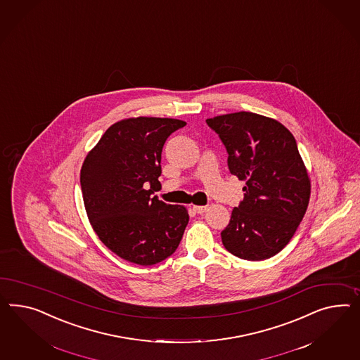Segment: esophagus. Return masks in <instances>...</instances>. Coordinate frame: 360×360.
<instances>
[{"label": "esophagus", "instance_id": "1", "mask_svg": "<svg viewBox=\"0 0 360 360\" xmlns=\"http://www.w3.org/2000/svg\"><path fill=\"white\" fill-rule=\"evenodd\" d=\"M193 208H194V211L196 214H205V211L208 210L207 205H194Z\"/></svg>", "mask_w": 360, "mask_h": 360}]
</instances>
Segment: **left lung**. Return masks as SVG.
I'll return each mask as SVG.
<instances>
[{"mask_svg":"<svg viewBox=\"0 0 360 360\" xmlns=\"http://www.w3.org/2000/svg\"><path fill=\"white\" fill-rule=\"evenodd\" d=\"M205 122L226 148L231 173L246 182L223 245L241 259L271 258L290 243L309 205L311 179L296 140L278 120L254 112Z\"/></svg>","mask_w":360,"mask_h":360,"instance_id":"1","label":"left lung"}]
</instances>
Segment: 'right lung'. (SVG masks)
<instances>
[{
  "label": "right lung",
  "mask_w": 360,
  "mask_h": 360,
  "mask_svg": "<svg viewBox=\"0 0 360 360\" xmlns=\"http://www.w3.org/2000/svg\"><path fill=\"white\" fill-rule=\"evenodd\" d=\"M186 126L172 117H137L107 128L81 167L89 221L99 240L128 262L152 266L174 253L188 212L152 196L161 187L166 139Z\"/></svg>",
  "instance_id": "add662e5"
}]
</instances>
